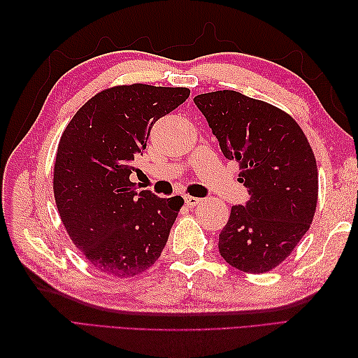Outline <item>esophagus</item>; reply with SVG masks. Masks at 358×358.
<instances>
[{
    "mask_svg": "<svg viewBox=\"0 0 358 358\" xmlns=\"http://www.w3.org/2000/svg\"><path fill=\"white\" fill-rule=\"evenodd\" d=\"M201 201V199H196V196H192V195H185V203H186V206H189V208H194V206H196V204H199Z\"/></svg>",
    "mask_w": 358,
    "mask_h": 358,
    "instance_id": "1",
    "label": "esophagus"
}]
</instances>
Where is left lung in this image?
<instances>
[{"label":"left lung","instance_id":"left-lung-1","mask_svg":"<svg viewBox=\"0 0 358 358\" xmlns=\"http://www.w3.org/2000/svg\"><path fill=\"white\" fill-rule=\"evenodd\" d=\"M223 155L240 163L249 200L232 206L220 255L238 271L263 273L292 252L315 214L314 152L292 117L235 90L194 98Z\"/></svg>","mask_w":358,"mask_h":358}]
</instances>
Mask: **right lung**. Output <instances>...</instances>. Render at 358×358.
I'll return each instance as SVG.
<instances>
[{
	"instance_id": "1",
	"label": "right lung",
	"mask_w": 358,
	"mask_h": 358,
	"mask_svg": "<svg viewBox=\"0 0 358 358\" xmlns=\"http://www.w3.org/2000/svg\"><path fill=\"white\" fill-rule=\"evenodd\" d=\"M189 94L186 87H112L90 98L64 129L53 194L71 240L96 271L134 277L162 255L185 201L138 192L129 177L152 126Z\"/></svg>"
}]
</instances>
